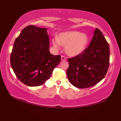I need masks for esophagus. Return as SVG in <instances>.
I'll use <instances>...</instances> for the list:
<instances>
[{
	"instance_id": "1",
	"label": "esophagus",
	"mask_w": 121,
	"mask_h": 121,
	"mask_svg": "<svg viewBox=\"0 0 121 121\" xmlns=\"http://www.w3.org/2000/svg\"><path fill=\"white\" fill-rule=\"evenodd\" d=\"M61 60H62V61H65V60H66V57H65L64 56H62V55L61 56Z\"/></svg>"
}]
</instances>
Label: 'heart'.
I'll return each mask as SVG.
<instances>
[{"label": "heart", "instance_id": "1", "mask_svg": "<svg viewBox=\"0 0 121 121\" xmlns=\"http://www.w3.org/2000/svg\"><path fill=\"white\" fill-rule=\"evenodd\" d=\"M89 38L86 34H81L78 31H69L60 35L59 40L54 39L53 44L56 48H59L60 44L65 45L66 53L70 56L80 55L86 48Z\"/></svg>", "mask_w": 121, "mask_h": 121}]
</instances>
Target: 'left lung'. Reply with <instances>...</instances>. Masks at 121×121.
Masks as SVG:
<instances>
[{
	"label": "left lung",
	"mask_w": 121,
	"mask_h": 121,
	"mask_svg": "<svg viewBox=\"0 0 121 121\" xmlns=\"http://www.w3.org/2000/svg\"><path fill=\"white\" fill-rule=\"evenodd\" d=\"M66 74L69 82L78 88L93 86L106 76L109 66V44L96 28L89 45L81 53L68 59Z\"/></svg>",
	"instance_id": "8db88e82"
}]
</instances>
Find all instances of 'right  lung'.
I'll list each match as a JSON object with an SVG mask.
<instances>
[{
  "label": "right lung",
  "instance_id": "right-lung-1",
  "mask_svg": "<svg viewBox=\"0 0 121 121\" xmlns=\"http://www.w3.org/2000/svg\"><path fill=\"white\" fill-rule=\"evenodd\" d=\"M45 28L28 26L15 40L10 63L15 75L29 86L44 84L61 61L60 55L49 52V40Z\"/></svg>",
  "mask_w": 121,
  "mask_h": 121
}]
</instances>
